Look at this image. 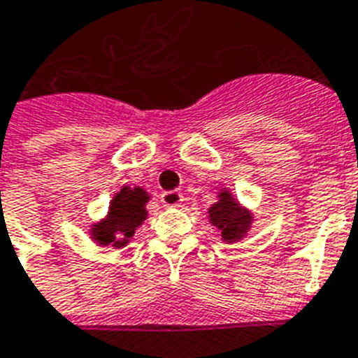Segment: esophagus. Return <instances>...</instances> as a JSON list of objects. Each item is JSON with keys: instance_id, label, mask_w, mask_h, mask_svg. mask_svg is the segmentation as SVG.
Returning <instances> with one entry per match:
<instances>
[{"instance_id": "obj_1", "label": "esophagus", "mask_w": 358, "mask_h": 358, "mask_svg": "<svg viewBox=\"0 0 358 358\" xmlns=\"http://www.w3.org/2000/svg\"><path fill=\"white\" fill-rule=\"evenodd\" d=\"M161 203L164 206H179L182 203V194L179 190L164 192L161 196Z\"/></svg>"}]
</instances>
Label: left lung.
Returning <instances> with one entry per match:
<instances>
[{"instance_id":"8db88e82","label":"left lung","mask_w":358,"mask_h":358,"mask_svg":"<svg viewBox=\"0 0 358 358\" xmlns=\"http://www.w3.org/2000/svg\"><path fill=\"white\" fill-rule=\"evenodd\" d=\"M206 220L217 230L221 241L238 243L249 234L254 215L247 206L239 203L230 188H220L215 203L206 208Z\"/></svg>"}]
</instances>
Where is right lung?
I'll return each mask as SVG.
<instances>
[{
  "label": "right lung",
  "instance_id": "obj_1",
  "mask_svg": "<svg viewBox=\"0 0 358 358\" xmlns=\"http://www.w3.org/2000/svg\"><path fill=\"white\" fill-rule=\"evenodd\" d=\"M152 194L143 186H122L109 201L108 212L102 220L90 227V238L99 247H111L120 250L128 247L135 230L148 220L146 205Z\"/></svg>",
  "mask_w": 358,
  "mask_h": 358
}]
</instances>
